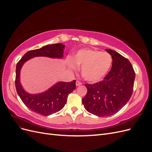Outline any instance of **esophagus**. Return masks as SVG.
I'll return each instance as SVG.
<instances>
[{
    "mask_svg": "<svg viewBox=\"0 0 152 152\" xmlns=\"http://www.w3.org/2000/svg\"><path fill=\"white\" fill-rule=\"evenodd\" d=\"M82 82H80V81H78V80H77L76 81V86H80V85H82Z\"/></svg>",
    "mask_w": 152,
    "mask_h": 152,
    "instance_id": "obj_1",
    "label": "esophagus"
}]
</instances>
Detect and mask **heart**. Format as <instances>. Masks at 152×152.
<instances>
[{
  "mask_svg": "<svg viewBox=\"0 0 152 152\" xmlns=\"http://www.w3.org/2000/svg\"><path fill=\"white\" fill-rule=\"evenodd\" d=\"M112 64V57L109 53L99 50L82 49L74 56V60L70 59L68 65L76 70L77 65L81 66V73L84 79L90 82L102 80L107 74Z\"/></svg>",
  "mask_w": 152,
  "mask_h": 152,
  "instance_id": "obj_1",
  "label": "heart"
}]
</instances>
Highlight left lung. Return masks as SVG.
<instances>
[{
	"instance_id": "obj_1",
	"label": "left lung",
	"mask_w": 152,
	"mask_h": 152,
	"mask_svg": "<svg viewBox=\"0 0 152 152\" xmlns=\"http://www.w3.org/2000/svg\"><path fill=\"white\" fill-rule=\"evenodd\" d=\"M112 57V69L103 80L86 84L87 93L82 102L87 112L98 117L117 113L130 99L135 72L131 63L115 50L106 49Z\"/></svg>"
}]
</instances>
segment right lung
<instances>
[{
  "mask_svg": "<svg viewBox=\"0 0 152 152\" xmlns=\"http://www.w3.org/2000/svg\"><path fill=\"white\" fill-rule=\"evenodd\" d=\"M65 48L64 44L58 43L29 50L16 65L15 86L18 96L31 111L44 116H49L56 113L65 107L68 94L76 88L75 80L70 82H58L42 93L30 94L23 89L21 84L20 72L23 65L27 61L35 57L62 59Z\"/></svg>",
  "mask_w": 152,
  "mask_h": 152,
  "instance_id": "obj_1",
  "label": "right lung"
}]
</instances>
